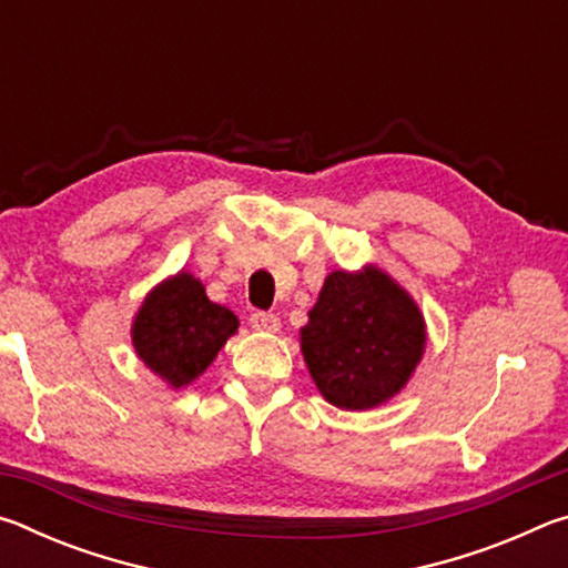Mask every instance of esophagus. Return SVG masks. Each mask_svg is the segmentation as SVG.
Masks as SVG:
<instances>
[{
    "label": "esophagus",
    "mask_w": 568,
    "mask_h": 568,
    "mask_svg": "<svg viewBox=\"0 0 568 568\" xmlns=\"http://www.w3.org/2000/svg\"><path fill=\"white\" fill-rule=\"evenodd\" d=\"M250 325L261 333H277L281 331V318L275 313H253L250 315Z\"/></svg>",
    "instance_id": "obj_1"
}]
</instances>
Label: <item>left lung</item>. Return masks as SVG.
Instances as JSON below:
<instances>
[{
  "label": "left lung",
  "mask_w": 568,
  "mask_h": 568,
  "mask_svg": "<svg viewBox=\"0 0 568 568\" xmlns=\"http://www.w3.org/2000/svg\"><path fill=\"white\" fill-rule=\"evenodd\" d=\"M418 303L378 265L325 277L301 351L321 396L343 410L378 408L406 388L426 353Z\"/></svg>",
  "instance_id": "obj_1"
}]
</instances>
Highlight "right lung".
<instances>
[{"instance_id":"add662e5","label":"right lung","mask_w":568,"mask_h":568,"mask_svg":"<svg viewBox=\"0 0 568 568\" xmlns=\"http://www.w3.org/2000/svg\"><path fill=\"white\" fill-rule=\"evenodd\" d=\"M237 325L230 307L210 301L200 277L180 271L152 287L138 307L132 348L158 378L178 390L203 376Z\"/></svg>"}]
</instances>
